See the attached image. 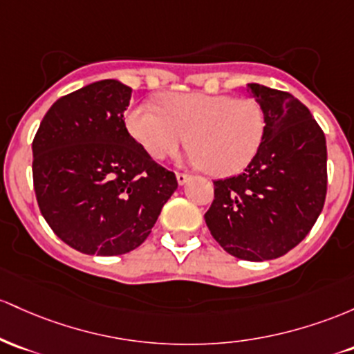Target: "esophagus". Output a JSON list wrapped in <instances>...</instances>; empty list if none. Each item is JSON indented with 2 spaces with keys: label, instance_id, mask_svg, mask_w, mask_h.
<instances>
[{
  "label": "esophagus",
  "instance_id": "1",
  "mask_svg": "<svg viewBox=\"0 0 354 354\" xmlns=\"http://www.w3.org/2000/svg\"><path fill=\"white\" fill-rule=\"evenodd\" d=\"M176 177H177V182H178V185H184V184H187V182H189V178H190V176H187V174H180V172H177V174H176Z\"/></svg>",
  "mask_w": 354,
  "mask_h": 354
}]
</instances>
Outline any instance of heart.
<instances>
[{
  "mask_svg": "<svg viewBox=\"0 0 354 354\" xmlns=\"http://www.w3.org/2000/svg\"><path fill=\"white\" fill-rule=\"evenodd\" d=\"M125 125L150 157L164 158L189 142L190 164L229 177L257 156L268 122L264 109L252 98L182 91L164 95L162 109L152 102L132 106Z\"/></svg>",
  "mask_w": 354,
  "mask_h": 354,
  "instance_id": "heart-1",
  "label": "heart"
}]
</instances>
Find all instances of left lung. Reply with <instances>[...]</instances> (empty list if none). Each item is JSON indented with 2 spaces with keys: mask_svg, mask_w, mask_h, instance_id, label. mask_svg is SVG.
I'll use <instances>...</instances> for the list:
<instances>
[{
  "mask_svg": "<svg viewBox=\"0 0 354 354\" xmlns=\"http://www.w3.org/2000/svg\"><path fill=\"white\" fill-rule=\"evenodd\" d=\"M266 113V137L241 172L214 182L205 212L212 237L230 256L271 261L308 236L326 198V138L308 106L288 91L248 83Z\"/></svg>",
  "mask_w": 354,
  "mask_h": 354,
  "instance_id": "obj_1",
  "label": "left lung"
}]
</instances>
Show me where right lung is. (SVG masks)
<instances>
[{"instance_id":"add662e5","label":"right lung","mask_w":354,"mask_h":354,"mask_svg":"<svg viewBox=\"0 0 354 354\" xmlns=\"http://www.w3.org/2000/svg\"><path fill=\"white\" fill-rule=\"evenodd\" d=\"M132 88L100 80L58 98L33 140V184L43 217L70 248L120 256L149 237L177 190L176 174L129 133Z\"/></svg>"}]
</instances>
